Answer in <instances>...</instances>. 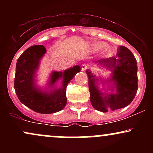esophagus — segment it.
Here are the masks:
<instances>
[{
	"label": "esophagus",
	"instance_id": "1",
	"mask_svg": "<svg viewBox=\"0 0 153 153\" xmlns=\"http://www.w3.org/2000/svg\"><path fill=\"white\" fill-rule=\"evenodd\" d=\"M88 68V65L86 64H82L81 65V70L82 71H85V70H87Z\"/></svg>",
	"mask_w": 153,
	"mask_h": 153
}]
</instances>
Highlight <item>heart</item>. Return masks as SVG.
<instances>
[{"mask_svg":"<svg viewBox=\"0 0 153 153\" xmlns=\"http://www.w3.org/2000/svg\"><path fill=\"white\" fill-rule=\"evenodd\" d=\"M106 47H107L106 45L104 43H100L97 45V46H96V48L97 49H105L106 48Z\"/></svg>","mask_w":153,"mask_h":153,"instance_id":"b5f03b06","label":"heart"}]
</instances>
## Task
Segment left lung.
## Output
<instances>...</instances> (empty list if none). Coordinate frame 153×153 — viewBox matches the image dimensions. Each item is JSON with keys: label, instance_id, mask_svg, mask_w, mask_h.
Wrapping results in <instances>:
<instances>
[{"label": "left lung", "instance_id": "obj_1", "mask_svg": "<svg viewBox=\"0 0 153 153\" xmlns=\"http://www.w3.org/2000/svg\"><path fill=\"white\" fill-rule=\"evenodd\" d=\"M96 63L112 71L110 80H103L109 86L103 85L105 91L111 94H103L97 86L99 78L87 70L88 87L91 94V103L95 109L107 112L108 108L112 111L124 108L130 104L134 99L138 89L137 65L134 54L124 46H119L116 57L101 59ZM101 79V78H100ZM102 82V81H101ZM114 91V93H113Z\"/></svg>", "mask_w": 153, "mask_h": 153}]
</instances>
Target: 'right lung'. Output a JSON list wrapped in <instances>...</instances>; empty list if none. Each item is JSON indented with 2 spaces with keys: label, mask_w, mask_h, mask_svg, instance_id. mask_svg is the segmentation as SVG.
Listing matches in <instances>:
<instances>
[{
  "label": "right lung",
  "mask_w": 153,
  "mask_h": 153,
  "mask_svg": "<svg viewBox=\"0 0 153 153\" xmlns=\"http://www.w3.org/2000/svg\"><path fill=\"white\" fill-rule=\"evenodd\" d=\"M46 52L43 45H34L23 52L16 62L14 89L19 101L28 108L37 113L52 114L66 106V88L75 74L80 71V67L75 65L64 72H52L49 81L50 91H42L36 87L35 73L40 59ZM61 78L62 87L51 90V88L53 87L56 82Z\"/></svg>",
  "instance_id": "1"
}]
</instances>
